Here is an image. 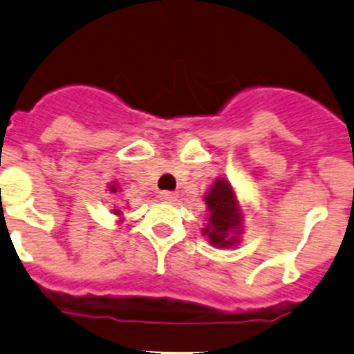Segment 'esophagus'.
Listing matches in <instances>:
<instances>
[{
    "label": "esophagus",
    "mask_w": 354,
    "mask_h": 354,
    "mask_svg": "<svg viewBox=\"0 0 354 354\" xmlns=\"http://www.w3.org/2000/svg\"><path fill=\"white\" fill-rule=\"evenodd\" d=\"M158 198H160L161 201H168V203H170V201L177 200V194L171 193V191H161V193L158 194Z\"/></svg>",
    "instance_id": "1"
}]
</instances>
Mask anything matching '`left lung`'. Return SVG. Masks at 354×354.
<instances>
[{"label": "left lung", "instance_id": "8db88e82", "mask_svg": "<svg viewBox=\"0 0 354 354\" xmlns=\"http://www.w3.org/2000/svg\"><path fill=\"white\" fill-rule=\"evenodd\" d=\"M205 203L208 208V224L203 230L214 247H230L238 240L230 238L231 231H240L241 214L238 208L233 187L225 179H217L214 186L205 194Z\"/></svg>", "mask_w": 354, "mask_h": 354}]
</instances>
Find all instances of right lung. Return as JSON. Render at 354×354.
Listing matches in <instances>:
<instances>
[{"mask_svg": "<svg viewBox=\"0 0 354 354\" xmlns=\"http://www.w3.org/2000/svg\"><path fill=\"white\" fill-rule=\"evenodd\" d=\"M109 191H111V193H118L116 186H109ZM114 214H120V210H114Z\"/></svg>", "mask_w": 354, "mask_h": 354, "instance_id": "obj_1", "label": "right lung"}]
</instances>
